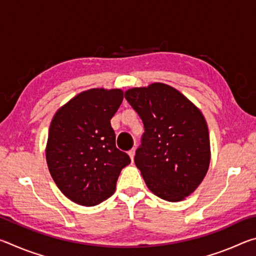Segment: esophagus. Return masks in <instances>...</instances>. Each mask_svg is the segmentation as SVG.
<instances>
[{
  "mask_svg": "<svg viewBox=\"0 0 256 256\" xmlns=\"http://www.w3.org/2000/svg\"><path fill=\"white\" fill-rule=\"evenodd\" d=\"M134 154H136V149H131L128 151V156H130V158H131V160L133 162V159H134Z\"/></svg>",
  "mask_w": 256,
  "mask_h": 256,
  "instance_id": "esophagus-1",
  "label": "esophagus"
}]
</instances>
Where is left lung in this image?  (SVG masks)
I'll return each mask as SVG.
<instances>
[{
  "label": "left lung",
  "instance_id": "1",
  "mask_svg": "<svg viewBox=\"0 0 256 256\" xmlns=\"http://www.w3.org/2000/svg\"><path fill=\"white\" fill-rule=\"evenodd\" d=\"M124 96L144 125L134 162L146 186L162 200L182 201L201 184L209 168L204 116L178 90L159 82L132 88Z\"/></svg>",
  "mask_w": 256,
  "mask_h": 256
}]
</instances>
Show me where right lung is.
I'll use <instances>...</instances> for the list:
<instances>
[{"mask_svg": "<svg viewBox=\"0 0 256 256\" xmlns=\"http://www.w3.org/2000/svg\"><path fill=\"white\" fill-rule=\"evenodd\" d=\"M123 102L120 89H90L56 112L46 146L47 166L64 196L80 206L107 200L120 170L131 162L116 148L110 120Z\"/></svg>", "mask_w": 256, "mask_h": 256, "instance_id": "right-lung-1", "label": "right lung"}]
</instances>
